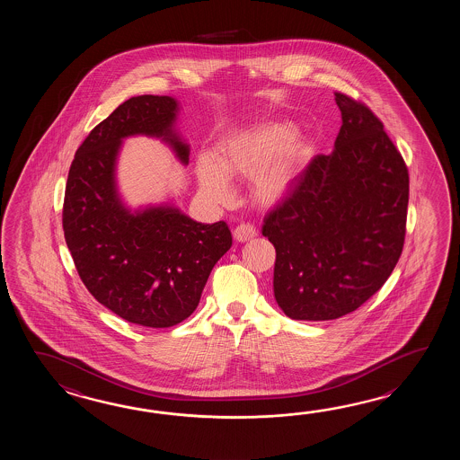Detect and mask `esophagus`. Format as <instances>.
Instances as JSON below:
<instances>
[{
	"label": "esophagus",
	"instance_id": "34e87169",
	"mask_svg": "<svg viewBox=\"0 0 460 460\" xmlns=\"http://www.w3.org/2000/svg\"><path fill=\"white\" fill-rule=\"evenodd\" d=\"M256 234H258L256 228L253 226H250V224H240L234 230V236L236 242H248V240L254 238Z\"/></svg>",
	"mask_w": 460,
	"mask_h": 460
}]
</instances>
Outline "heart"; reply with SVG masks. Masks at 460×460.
I'll return each mask as SVG.
<instances>
[{
  "label": "heart",
  "instance_id": "heart-1",
  "mask_svg": "<svg viewBox=\"0 0 460 460\" xmlns=\"http://www.w3.org/2000/svg\"><path fill=\"white\" fill-rule=\"evenodd\" d=\"M293 125L270 121L226 139L217 149L216 163L199 164V184L204 196L224 204L232 197L228 179L253 177V197L263 206L283 200L293 186L301 145Z\"/></svg>",
  "mask_w": 460,
  "mask_h": 460
}]
</instances>
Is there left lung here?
Here are the masks:
<instances>
[{
	"mask_svg": "<svg viewBox=\"0 0 460 460\" xmlns=\"http://www.w3.org/2000/svg\"><path fill=\"white\" fill-rule=\"evenodd\" d=\"M342 127L264 217L276 248L274 297L296 321L353 313L382 289L402 253L410 174L383 121L335 92Z\"/></svg>",
	"mask_w": 460,
	"mask_h": 460,
	"instance_id": "1",
	"label": "left lung"
}]
</instances>
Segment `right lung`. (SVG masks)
I'll return each instance as SVG.
<instances>
[{"mask_svg": "<svg viewBox=\"0 0 460 460\" xmlns=\"http://www.w3.org/2000/svg\"><path fill=\"white\" fill-rule=\"evenodd\" d=\"M174 98L139 95L93 128L72 161L62 226L82 283L128 323L164 329L196 311L208 274L230 250L224 220L199 224L172 207L129 214L115 192V159L129 135L164 137L182 163L189 147L171 131Z\"/></svg>", "mask_w": 460, "mask_h": 460, "instance_id": "obj_1", "label": "right lung"}]
</instances>
